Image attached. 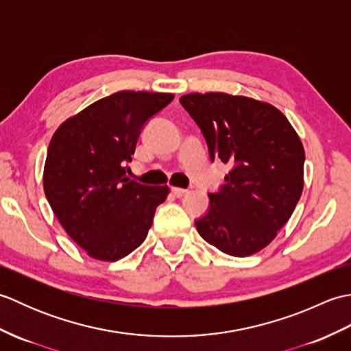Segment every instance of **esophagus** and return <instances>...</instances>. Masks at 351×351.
<instances>
[{"mask_svg": "<svg viewBox=\"0 0 351 351\" xmlns=\"http://www.w3.org/2000/svg\"><path fill=\"white\" fill-rule=\"evenodd\" d=\"M170 191H171V195H173V196H176V197H181V196H184V195H185V193H187V189L171 187V189H170Z\"/></svg>", "mask_w": 351, "mask_h": 351, "instance_id": "34e87169", "label": "esophagus"}]
</instances>
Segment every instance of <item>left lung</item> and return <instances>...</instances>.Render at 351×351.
Listing matches in <instances>:
<instances>
[{
    "label": "left lung",
    "instance_id": "obj_1",
    "mask_svg": "<svg viewBox=\"0 0 351 351\" xmlns=\"http://www.w3.org/2000/svg\"><path fill=\"white\" fill-rule=\"evenodd\" d=\"M180 102L202 131L211 161L230 166L225 184L208 193L197 232L226 255H253L271 243L302 196V141L270 104L219 92Z\"/></svg>",
    "mask_w": 351,
    "mask_h": 351
}]
</instances>
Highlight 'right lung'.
<instances>
[{
	"label": "right lung",
	"mask_w": 351,
	"mask_h": 351,
	"mask_svg": "<svg viewBox=\"0 0 351 351\" xmlns=\"http://www.w3.org/2000/svg\"><path fill=\"white\" fill-rule=\"evenodd\" d=\"M171 93L117 92L58 126L43 170L56 217L88 255L117 261L137 249L152 226L167 185L126 178L145 125L173 101Z\"/></svg>",
	"instance_id": "add662e5"
}]
</instances>
